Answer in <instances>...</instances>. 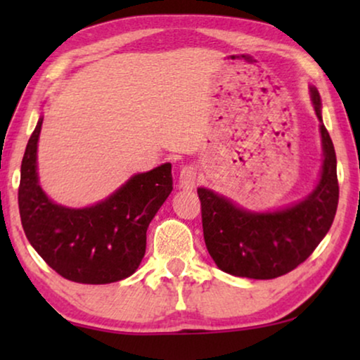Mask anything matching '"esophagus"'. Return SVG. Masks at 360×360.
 <instances>
[{"instance_id": "34e87169", "label": "esophagus", "mask_w": 360, "mask_h": 360, "mask_svg": "<svg viewBox=\"0 0 360 360\" xmlns=\"http://www.w3.org/2000/svg\"><path fill=\"white\" fill-rule=\"evenodd\" d=\"M196 181H198V172H196L195 165H185L181 167L180 176H179V185L184 190H193Z\"/></svg>"}]
</instances>
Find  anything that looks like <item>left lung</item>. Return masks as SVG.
Wrapping results in <instances>:
<instances>
[{
  "instance_id": "8db88e82",
  "label": "left lung",
  "mask_w": 360,
  "mask_h": 360,
  "mask_svg": "<svg viewBox=\"0 0 360 360\" xmlns=\"http://www.w3.org/2000/svg\"><path fill=\"white\" fill-rule=\"evenodd\" d=\"M314 111L321 100L311 88ZM324 164L316 190L302 203L277 213L239 210L223 196L198 188L206 249L216 265L236 277L277 278L303 264L331 228L339 201L336 152L321 122Z\"/></svg>"
}]
</instances>
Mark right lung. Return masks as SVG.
Wrapping results in <instances>:
<instances>
[{"label":"right lung","instance_id":"right-lung-1","mask_svg":"<svg viewBox=\"0 0 360 360\" xmlns=\"http://www.w3.org/2000/svg\"><path fill=\"white\" fill-rule=\"evenodd\" d=\"M41 126L39 120L24 152L18 191L29 243L49 267L72 282L101 285L129 277L146 254L149 223L174 188L172 165L134 175L115 195L90 208H63L37 185Z\"/></svg>","mask_w":360,"mask_h":360}]
</instances>
